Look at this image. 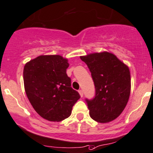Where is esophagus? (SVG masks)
<instances>
[{
  "label": "esophagus",
  "mask_w": 153,
  "mask_h": 153,
  "mask_svg": "<svg viewBox=\"0 0 153 153\" xmlns=\"http://www.w3.org/2000/svg\"><path fill=\"white\" fill-rule=\"evenodd\" d=\"M78 93H79L81 97H82L83 95H84V92H83V90H78Z\"/></svg>",
  "instance_id": "34e87169"
}]
</instances>
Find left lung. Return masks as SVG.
I'll return each mask as SVG.
<instances>
[{
    "instance_id": "1",
    "label": "left lung",
    "mask_w": 153,
    "mask_h": 153,
    "mask_svg": "<svg viewBox=\"0 0 153 153\" xmlns=\"http://www.w3.org/2000/svg\"><path fill=\"white\" fill-rule=\"evenodd\" d=\"M88 66L95 86V96L85 101L90 116L99 123H108L120 115L131 91L128 67L114 54L94 53L81 57Z\"/></svg>"
}]
</instances>
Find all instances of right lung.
I'll return each instance as SVG.
<instances>
[{"instance_id":"right-lung-1","label":"right lung","mask_w":153,"mask_h":153,"mask_svg":"<svg viewBox=\"0 0 153 153\" xmlns=\"http://www.w3.org/2000/svg\"><path fill=\"white\" fill-rule=\"evenodd\" d=\"M66 59L60 55H41L24 67L27 96L33 108L42 118L60 122L71 115L80 95L71 87L66 74Z\"/></svg>"}]
</instances>
